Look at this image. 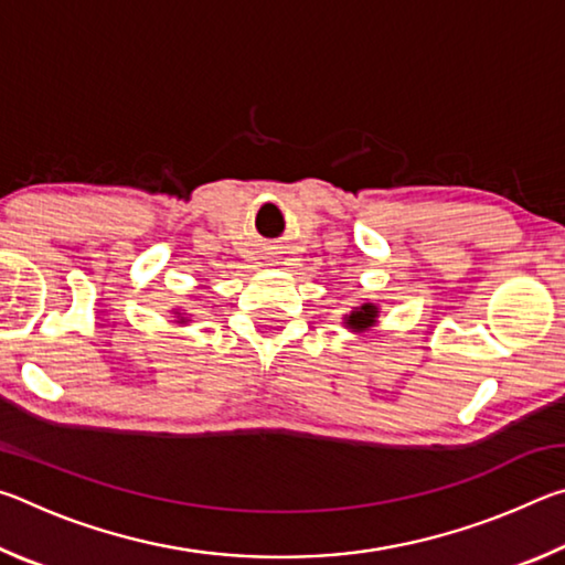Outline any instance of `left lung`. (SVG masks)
Instances as JSON below:
<instances>
[{
  "label": "left lung",
  "instance_id": "1",
  "mask_svg": "<svg viewBox=\"0 0 565 565\" xmlns=\"http://www.w3.org/2000/svg\"><path fill=\"white\" fill-rule=\"evenodd\" d=\"M376 317H379V309H376V306L363 303V306H359L356 311H351V317L347 319V327L356 329V331H363V329L374 327V323H376Z\"/></svg>",
  "mask_w": 565,
  "mask_h": 565
}]
</instances>
